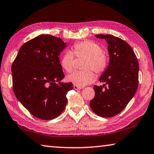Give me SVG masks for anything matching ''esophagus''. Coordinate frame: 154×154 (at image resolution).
I'll return each mask as SVG.
<instances>
[{"instance_id": "esophagus-1", "label": "esophagus", "mask_w": 154, "mask_h": 154, "mask_svg": "<svg viewBox=\"0 0 154 154\" xmlns=\"http://www.w3.org/2000/svg\"><path fill=\"white\" fill-rule=\"evenodd\" d=\"M73 88L75 90H81V89H82V87H80V86H78V85H73Z\"/></svg>"}]
</instances>
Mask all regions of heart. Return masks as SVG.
Instances as JSON below:
<instances>
[{"label": "heart", "mask_w": 154, "mask_h": 154, "mask_svg": "<svg viewBox=\"0 0 154 154\" xmlns=\"http://www.w3.org/2000/svg\"><path fill=\"white\" fill-rule=\"evenodd\" d=\"M75 57L84 59L82 69L84 71L72 72L66 77V81L78 86H84L92 83L95 79L94 71L98 75L105 72L109 64V58L103 48L97 43L90 40H84L75 43L72 51H67L62 56L60 64L66 72H71L73 69Z\"/></svg>", "instance_id": "heart-1"}]
</instances>
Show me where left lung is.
<instances>
[{
  "label": "left lung",
  "mask_w": 154,
  "mask_h": 154,
  "mask_svg": "<svg viewBox=\"0 0 154 154\" xmlns=\"http://www.w3.org/2000/svg\"><path fill=\"white\" fill-rule=\"evenodd\" d=\"M108 43L109 66L100 77L103 85H94L95 96L90 102L92 110L103 118L116 116L124 110L137 92L139 66L128 43L111 35H96Z\"/></svg>",
  "instance_id": "left-lung-1"
}]
</instances>
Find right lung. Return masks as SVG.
Returning <instances> with one entry per match:
<instances>
[{
  "instance_id": "add662e5",
  "label": "right lung",
  "mask_w": 154,
  "mask_h": 154,
  "mask_svg": "<svg viewBox=\"0 0 154 154\" xmlns=\"http://www.w3.org/2000/svg\"><path fill=\"white\" fill-rule=\"evenodd\" d=\"M65 45L59 37L38 36L23 44L12 64L15 95L38 119L49 120L60 116L66 107L67 92L73 89L72 83L60 82L64 74L59 56Z\"/></svg>"
}]
</instances>
